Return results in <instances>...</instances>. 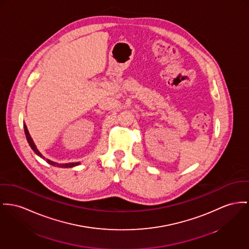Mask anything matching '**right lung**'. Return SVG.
<instances>
[{"label":"right lung","instance_id":"1","mask_svg":"<svg viewBox=\"0 0 249 249\" xmlns=\"http://www.w3.org/2000/svg\"><path fill=\"white\" fill-rule=\"evenodd\" d=\"M23 128H24V133H25V136H26V139H27V142H28V143H29V145L31 146V148L33 149L34 152L37 155V156H39L40 158H42V159H45L41 154H40V152L38 151V150L36 149V145H35V143H34L33 140H32V138H31V136H30V134L28 132V129H27V127H26V125L25 124H23ZM46 161L51 164V165L54 166V167H60V168H71V167H74V166L79 165V162H70V163H56V162H53V161H51L50 160H46Z\"/></svg>","mask_w":249,"mask_h":249}]
</instances>
